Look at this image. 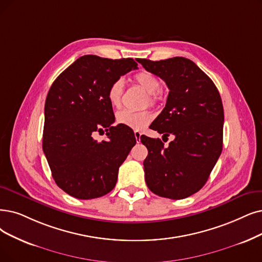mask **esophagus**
<instances>
[{"label":"esophagus","instance_id":"esophagus-1","mask_svg":"<svg viewBox=\"0 0 262 262\" xmlns=\"http://www.w3.org/2000/svg\"><path fill=\"white\" fill-rule=\"evenodd\" d=\"M134 135H135V140H137L138 143H140L141 142V135H142V133L140 131H138V130H135L134 131Z\"/></svg>","mask_w":262,"mask_h":262}]
</instances>
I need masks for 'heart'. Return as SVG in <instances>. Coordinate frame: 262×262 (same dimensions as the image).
<instances>
[{
	"instance_id": "b5f03b06",
	"label": "heart",
	"mask_w": 262,
	"mask_h": 262,
	"mask_svg": "<svg viewBox=\"0 0 262 262\" xmlns=\"http://www.w3.org/2000/svg\"><path fill=\"white\" fill-rule=\"evenodd\" d=\"M134 80L138 85L148 93L149 104L155 105L159 100L158 92L161 89V82L154 74L149 72H140L134 76ZM123 92V80L118 78L114 80L107 88L106 97L113 107H119L121 105ZM152 120V115L148 111H129L122 110L116 114V121L119 124L134 130H143Z\"/></svg>"
}]
</instances>
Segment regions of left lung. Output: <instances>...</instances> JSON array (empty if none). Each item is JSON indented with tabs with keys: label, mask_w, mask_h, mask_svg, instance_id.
Here are the masks:
<instances>
[{
	"label": "left lung",
	"mask_w": 262,
	"mask_h": 262,
	"mask_svg": "<svg viewBox=\"0 0 262 262\" xmlns=\"http://www.w3.org/2000/svg\"><path fill=\"white\" fill-rule=\"evenodd\" d=\"M146 71L163 79L169 96L151 129L174 135L167 147L159 139L141 137L147 147L146 185L155 194L181 200L205 185L223 150L224 107L213 80L183 57L139 59Z\"/></svg>",
	"instance_id": "obj_1"
}]
</instances>
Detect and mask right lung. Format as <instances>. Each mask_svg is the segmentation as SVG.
<instances>
[{"instance_id":"add662e5","label":"right lung","mask_w":262,"mask_h":262,"mask_svg":"<svg viewBox=\"0 0 262 262\" xmlns=\"http://www.w3.org/2000/svg\"><path fill=\"white\" fill-rule=\"evenodd\" d=\"M138 69L133 59L93 55L78 58L56 78L45 102L43 150L56 184L81 200L105 195L119 166L137 143L132 129L118 124L106 92L111 83ZM106 130L108 140L93 139Z\"/></svg>"}]
</instances>
